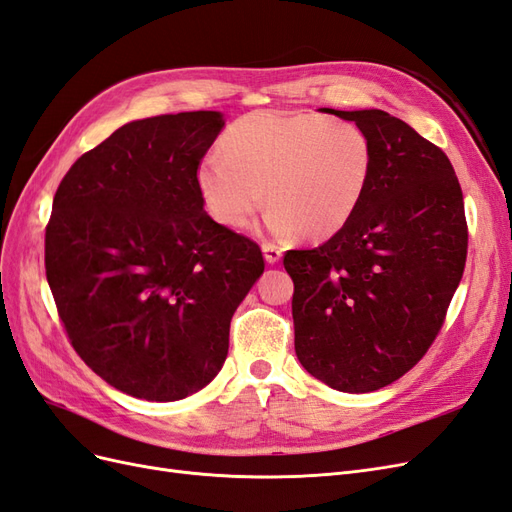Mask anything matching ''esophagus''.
Instances as JSON below:
<instances>
[{
  "mask_svg": "<svg viewBox=\"0 0 512 512\" xmlns=\"http://www.w3.org/2000/svg\"><path fill=\"white\" fill-rule=\"evenodd\" d=\"M262 252H265V258L269 265H275V262H280V258H282V250L273 243H262Z\"/></svg>",
  "mask_w": 512,
  "mask_h": 512,
  "instance_id": "esophagus-1",
  "label": "esophagus"
}]
</instances>
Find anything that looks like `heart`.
Wrapping results in <instances>:
<instances>
[{
  "instance_id": "1",
  "label": "heart",
  "mask_w": 512,
  "mask_h": 512,
  "mask_svg": "<svg viewBox=\"0 0 512 512\" xmlns=\"http://www.w3.org/2000/svg\"><path fill=\"white\" fill-rule=\"evenodd\" d=\"M374 147L359 123L316 113L256 111L222 136V156L196 168L200 198L215 222L245 230L267 203L269 228L280 237L301 230L327 239L359 209Z\"/></svg>"
}]
</instances>
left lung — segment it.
I'll return each mask as SVG.
<instances>
[{"label": "left lung", "instance_id": "1", "mask_svg": "<svg viewBox=\"0 0 512 512\" xmlns=\"http://www.w3.org/2000/svg\"><path fill=\"white\" fill-rule=\"evenodd\" d=\"M374 147L350 222L314 250H288L294 350L314 378L344 393L399 380L431 348L461 282L468 222L446 153L389 113L335 111Z\"/></svg>", "mask_w": 512, "mask_h": 512}]
</instances>
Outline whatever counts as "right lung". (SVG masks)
Instances as JSON below:
<instances>
[{
  "label": "right lung",
  "mask_w": 512,
  "mask_h": 512,
  "mask_svg": "<svg viewBox=\"0 0 512 512\" xmlns=\"http://www.w3.org/2000/svg\"><path fill=\"white\" fill-rule=\"evenodd\" d=\"M215 111L158 115L83 153L53 198L44 269L85 365L121 393L183 399L228 354L230 318L265 271L256 241L209 218L196 168Z\"/></svg>",
  "instance_id": "add662e5"
}]
</instances>
